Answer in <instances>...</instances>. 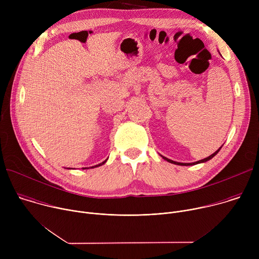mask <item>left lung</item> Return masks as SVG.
Segmentation results:
<instances>
[{"label": "left lung", "instance_id": "1", "mask_svg": "<svg viewBox=\"0 0 259 259\" xmlns=\"http://www.w3.org/2000/svg\"><path fill=\"white\" fill-rule=\"evenodd\" d=\"M224 145V144H223ZM221 145V146H223ZM221 146L219 147V149L214 153V154H212V155H210L209 157H207V158H205V159H203V160H200V161H197V162H194V163H179V162H175V161H172V160H170V159H168V158H166V157H163V159L164 160H166L167 162H169V163H172V164H175V165H180V166H192V165H196V164H200V163H205V162H207V161H209V160H211L213 157H215V155H217V153L220 151V149H221Z\"/></svg>", "mask_w": 259, "mask_h": 259}]
</instances>
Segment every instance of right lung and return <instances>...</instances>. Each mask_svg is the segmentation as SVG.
I'll list each match as a JSON object with an SVG mask.
<instances>
[{"instance_id": "obj_1", "label": "right lung", "mask_w": 259, "mask_h": 259, "mask_svg": "<svg viewBox=\"0 0 259 259\" xmlns=\"http://www.w3.org/2000/svg\"><path fill=\"white\" fill-rule=\"evenodd\" d=\"M107 161V159L105 160V161H103L102 163H100V164H98V165H95V166H92V167H89V168H96V167H99V166H101V165H103L105 162ZM88 167H85V168H83V169H89ZM67 169H70V168H67Z\"/></svg>"}]
</instances>
